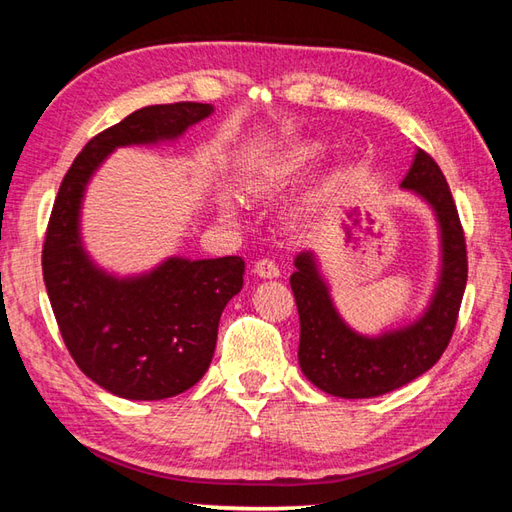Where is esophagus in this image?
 Wrapping results in <instances>:
<instances>
[{
  "label": "esophagus",
  "mask_w": 512,
  "mask_h": 512,
  "mask_svg": "<svg viewBox=\"0 0 512 512\" xmlns=\"http://www.w3.org/2000/svg\"><path fill=\"white\" fill-rule=\"evenodd\" d=\"M255 273L259 277H264V279H273V277H279V266H277L275 259L262 257V259H257V262H255Z\"/></svg>",
  "instance_id": "1"
}]
</instances>
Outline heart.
Segmentation results:
<instances>
[{
	"label": "heart",
	"instance_id": "b5f03b06",
	"mask_svg": "<svg viewBox=\"0 0 512 512\" xmlns=\"http://www.w3.org/2000/svg\"><path fill=\"white\" fill-rule=\"evenodd\" d=\"M319 153H322V148H319L317 144H302V146L293 148L288 155H284L282 159H279V164L275 166V170H277L279 175L295 173V170L304 168L306 164L313 162V159H317Z\"/></svg>",
	"mask_w": 512,
	"mask_h": 512
}]
</instances>
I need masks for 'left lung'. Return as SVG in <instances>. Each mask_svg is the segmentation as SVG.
Returning a JSON list of instances; mask_svg holds the SVG:
<instances>
[{
    "label": "left lung",
    "instance_id": "8db88e82",
    "mask_svg": "<svg viewBox=\"0 0 512 512\" xmlns=\"http://www.w3.org/2000/svg\"><path fill=\"white\" fill-rule=\"evenodd\" d=\"M435 208L442 226L444 268L428 313L413 326L377 339L350 330L330 302L313 257L302 253L290 275L299 313V366L324 393L364 399L390 393L424 375L444 355L455 333L468 279L464 226L442 168L419 148L402 182Z\"/></svg>",
    "mask_w": 512,
    "mask_h": 512
}]
</instances>
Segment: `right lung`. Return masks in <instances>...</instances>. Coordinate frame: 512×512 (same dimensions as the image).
Masks as SVG:
<instances>
[{"label":"right lung","mask_w":512,"mask_h":512,"mask_svg":"<svg viewBox=\"0 0 512 512\" xmlns=\"http://www.w3.org/2000/svg\"><path fill=\"white\" fill-rule=\"evenodd\" d=\"M210 110L197 102L146 106L102 130L70 164L50 210L42 273L59 333L79 370L119 397L166 399L204 377L219 317L242 290L246 264L237 255L173 257L146 277H108L79 244L84 186L113 148L173 139Z\"/></svg>","instance_id":"obj_1"}]
</instances>
